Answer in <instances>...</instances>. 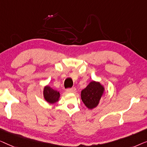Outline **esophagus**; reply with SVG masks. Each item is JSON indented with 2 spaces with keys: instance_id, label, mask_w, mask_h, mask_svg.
<instances>
[{
  "instance_id": "esophagus-1",
  "label": "esophagus",
  "mask_w": 147,
  "mask_h": 147,
  "mask_svg": "<svg viewBox=\"0 0 147 147\" xmlns=\"http://www.w3.org/2000/svg\"><path fill=\"white\" fill-rule=\"evenodd\" d=\"M67 92H73V93H74L76 92V88L73 87V88H70L67 89Z\"/></svg>"
}]
</instances>
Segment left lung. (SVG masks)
<instances>
[{
  "label": "left lung",
  "instance_id": "obj_1",
  "mask_svg": "<svg viewBox=\"0 0 147 147\" xmlns=\"http://www.w3.org/2000/svg\"><path fill=\"white\" fill-rule=\"evenodd\" d=\"M104 92V87L98 82L92 81L81 91V99L87 108L92 109L98 105Z\"/></svg>",
  "mask_w": 147,
  "mask_h": 147
}]
</instances>
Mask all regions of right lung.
<instances>
[{"instance_id":"right-lung-1","label":"right lung","mask_w":147,"mask_h":147,"mask_svg":"<svg viewBox=\"0 0 147 147\" xmlns=\"http://www.w3.org/2000/svg\"><path fill=\"white\" fill-rule=\"evenodd\" d=\"M44 97L47 102L53 104L59 100L60 93L57 90H53L50 86H47L44 88Z\"/></svg>"}]
</instances>
